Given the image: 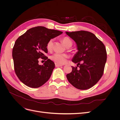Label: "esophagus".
I'll return each mask as SVG.
<instances>
[{
	"mask_svg": "<svg viewBox=\"0 0 120 120\" xmlns=\"http://www.w3.org/2000/svg\"><path fill=\"white\" fill-rule=\"evenodd\" d=\"M55 66L56 67H61V66H63V64H57V63H56L55 64Z\"/></svg>",
	"mask_w": 120,
	"mask_h": 120,
	"instance_id": "obj_1",
	"label": "esophagus"
}]
</instances>
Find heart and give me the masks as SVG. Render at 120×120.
I'll list each match as a JSON object with an SVG mask.
<instances>
[{
	"mask_svg": "<svg viewBox=\"0 0 120 120\" xmlns=\"http://www.w3.org/2000/svg\"><path fill=\"white\" fill-rule=\"evenodd\" d=\"M53 39L49 40L46 44V49L48 50H51L53 45ZM62 41L64 44L67 48L70 45H72V41L68 37H64L62 39ZM68 57V56L67 54L55 53L50 56V59L57 64H64L66 62L67 59Z\"/></svg>",
	"mask_w": 120,
	"mask_h": 120,
	"instance_id": "obj_1",
	"label": "heart"
}]
</instances>
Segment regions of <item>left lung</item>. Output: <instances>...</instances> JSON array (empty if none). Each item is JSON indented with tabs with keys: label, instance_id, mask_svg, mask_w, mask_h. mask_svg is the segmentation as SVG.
Instances as JSON below:
<instances>
[{
	"label": "left lung",
	"instance_id": "1",
	"mask_svg": "<svg viewBox=\"0 0 120 120\" xmlns=\"http://www.w3.org/2000/svg\"><path fill=\"white\" fill-rule=\"evenodd\" d=\"M76 42L78 51L72 61L78 63L72 67V71L67 75L70 83L79 90H87L98 82L104 73L107 61V52L104 43L89 31L80 30L66 32Z\"/></svg>",
	"mask_w": 120,
	"mask_h": 120
}]
</instances>
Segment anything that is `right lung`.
Returning <instances> with one entry per match:
<instances>
[{
  "instance_id": "1",
  "label": "right lung",
  "mask_w": 120,
  "mask_h": 120,
  "mask_svg": "<svg viewBox=\"0 0 120 120\" xmlns=\"http://www.w3.org/2000/svg\"><path fill=\"white\" fill-rule=\"evenodd\" d=\"M63 32L37 26L29 29L18 38L12 49L15 72L19 80L27 86L37 88L48 81L55 64L45 55L48 53L46 44L49 40ZM46 60L38 64V58Z\"/></svg>"
}]
</instances>
